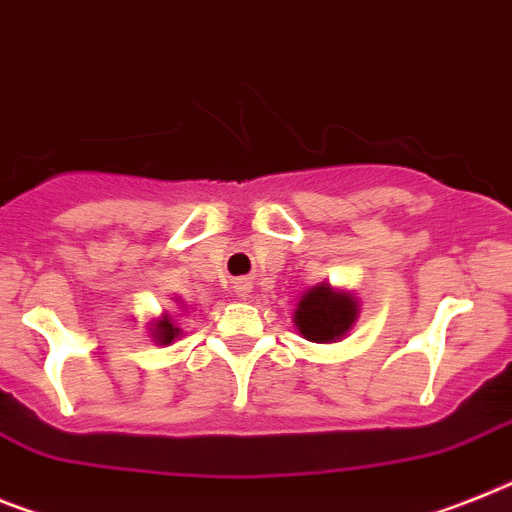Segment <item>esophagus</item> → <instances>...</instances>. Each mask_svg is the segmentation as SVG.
Here are the masks:
<instances>
[{"instance_id": "1", "label": "esophagus", "mask_w": 512, "mask_h": 512, "mask_svg": "<svg viewBox=\"0 0 512 512\" xmlns=\"http://www.w3.org/2000/svg\"><path fill=\"white\" fill-rule=\"evenodd\" d=\"M233 290H235V295H238V298H251V292H253V282L251 279H238V282H235L233 285Z\"/></svg>"}]
</instances>
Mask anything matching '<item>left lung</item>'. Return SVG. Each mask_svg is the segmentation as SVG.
<instances>
[{
    "label": "left lung",
    "instance_id": "8db88e82",
    "mask_svg": "<svg viewBox=\"0 0 512 512\" xmlns=\"http://www.w3.org/2000/svg\"><path fill=\"white\" fill-rule=\"evenodd\" d=\"M360 316V303L352 292L336 290L329 282L310 287L295 305L292 323L303 339L316 344L342 342Z\"/></svg>",
    "mask_w": 512,
    "mask_h": 512
}]
</instances>
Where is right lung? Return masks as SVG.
I'll return each instance as SVG.
<instances>
[{
  "mask_svg": "<svg viewBox=\"0 0 512 512\" xmlns=\"http://www.w3.org/2000/svg\"><path fill=\"white\" fill-rule=\"evenodd\" d=\"M181 334H183V331L178 329L176 316H170L168 310H165L160 318L150 321V336H152V342H155V344H173Z\"/></svg>",
  "mask_w": 512,
  "mask_h": 512,
  "instance_id": "1",
  "label": "right lung"
}]
</instances>
